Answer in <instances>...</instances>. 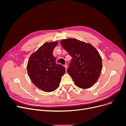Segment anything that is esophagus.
Listing matches in <instances>:
<instances>
[{
	"mask_svg": "<svg viewBox=\"0 0 126 126\" xmlns=\"http://www.w3.org/2000/svg\"><path fill=\"white\" fill-rule=\"evenodd\" d=\"M64 67H65V69L67 70V68H68V65H67V64H64Z\"/></svg>",
	"mask_w": 126,
	"mask_h": 126,
	"instance_id": "1",
	"label": "esophagus"
}]
</instances>
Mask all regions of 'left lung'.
Returning a JSON list of instances; mask_svg holds the SVG:
<instances>
[{
    "instance_id": "obj_1",
    "label": "left lung",
    "mask_w": 126,
    "mask_h": 126,
    "mask_svg": "<svg viewBox=\"0 0 126 126\" xmlns=\"http://www.w3.org/2000/svg\"><path fill=\"white\" fill-rule=\"evenodd\" d=\"M61 44L72 57L67 72L75 85L81 89L91 87L102 70L98 52L91 44L74 38L63 39Z\"/></svg>"
}]
</instances>
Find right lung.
<instances>
[{
	"label": "right lung",
	"mask_w": 126,
	"mask_h": 126,
	"mask_svg": "<svg viewBox=\"0 0 126 126\" xmlns=\"http://www.w3.org/2000/svg\"><path fill=\"white\" fill-rule=\"evenodd\" d=\"M57 41L46 43L33 53L27 65L28 75L34 84L45 92H52L58 87L65 72L63 65L56 63L53 50Z\"/></svg>",
	"instance_id": "1"
}]
</instances>
